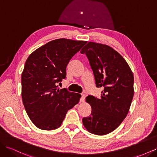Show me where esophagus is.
Returning <instances> with one entry per match:
<instances>
[{
    "instance_id": "1",
    "label": "esophagus",
    "mask_w": 157,
    "mask_h": 157,
    "mask_svg": "<svg viewBox=\"0 0 157 157\" xmlns=\"http://www.w3.org/2000/svg\"><path fill=\"white\" fill-rule=\"evenodd\" d=\"M84 99H85V96H84V95L82 94L81 98H80V102H84Z\"/></svg>"
}]
</instances>
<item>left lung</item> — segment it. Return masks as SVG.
I'll use <instances>...</instances> for the list:
<instances>
[{
	"mask_svg": "<svg viewBox=\"0 0 157 157\" xmlns=\"http://www.w3.org/2000/svg\"><path fill=\"white\" fill-rule=\"evenodd\" d=\"M80 53L88 59L96 87L103 88L100 98L86 97L92 113L82 118V123L92 134L105 135L115 130L129 111L134 75L126 60L110 46L90 42Z\"/></svg>",
	"mask_w": 157,
	"mask_h": 157,
	"instance_id": "obj_1",
	"label": "left lung"
}]
</instances>
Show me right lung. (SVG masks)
<instances>
[{"label": "right lung", "mask_w": 157, "mask_h": 157, "mask_svg": "<svg viewBox=\"0 0 157 157\" xmlns=\"http://www.w3.org/2000/svg\"><path fill=\"white\" fill-rule=\"evenodd\" d=\"M84 41L65 39L52 40L36 49L26 60L21 74L23 105L32 122L44 130L59 128L69 109L81 95L59 89L66 78V67Z\"/></svg>", "instance_id": "right-lung-1"}]
</instances>
